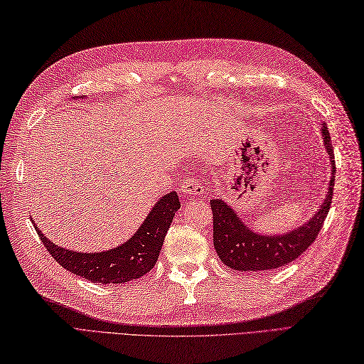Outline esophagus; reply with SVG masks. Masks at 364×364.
Returning a JSON list of instances; mask_svg holds the SVG:
<instances>
[{"instance_id": "34e87169", "label": "esophagus", "mask_w": 364, "mask_h": 364, "mask_svg": "<svg viewBox=\"0 0 364 364\" xmlns=\"http://www.w3.org/2000/svg\"><path fill=\"white\" fill-rule=\"evenodd\" d=\"M181 193L183 194L185 198L188 199H194V198H200L205 194V188L200 183L199 179H194V177H190L188 181H185L181 187Z\"/></svg>"}]
</instances>
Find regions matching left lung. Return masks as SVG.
<instances>
[{
	"mask_svg": "<svg viewBox=\"0 0 364 364\" xmlns=\"http://www.w3.org/2000/svg\"><path fill=\"white\" fill-rule=\"evenodd\" d=\"M321 134L326 151L331 159L332 176L324 202L306 224L284 235H258L247 227L237 218L235 210L227 205L223 199L210 200L213 211V244H215L219 259L230 269L239 272L279 269L295 261L314 244L331 208L336 170L332 140L326 123H321Z\"/></svg>",
	"mask_w": 364,
	"mask_h": 364,
	"instance_id": "1",
	"label": "left lung"
}]
</instances>
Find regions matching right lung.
I'll return each instance as SVG.
<instances>
[{
	"instance_id": "right-lung-1",
	"label": "right lung",
	"mask_w": 364,
	"mask_h": 364,
	"mask_svg": "<svg viewBox=\"0 0 364 364\" xmlns=\"http://www.w3.org/2000/svg\"><path fill=\"white\" fill-rule=\"evenodd\" d=\"M179 208L181 202L177 193L171 191L165 194L157 200L153 210L148 213L144 224L125 244L99 253H82L63 249L44 237L35 223L33 227L44 247L61 267L92 282L122 284V282L144 277L154 267L159 253L162 250L165 235L173 223L174 213Z\"/></svg>"
}]
</instances>
